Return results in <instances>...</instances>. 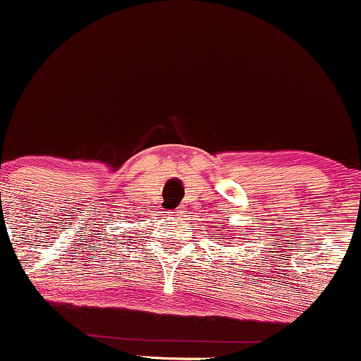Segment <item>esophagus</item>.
I'll list each match as a JSON object with an SVG mask.
<instances>
[{
	"instance_id": "esophagus-1",
	"label": "esophagus",
	"mask_w": 361,
	"mask_h": 361,
	"mask_svg": "<svg viewBox=\"0 0 361 361\" xmlns=\"http://www.w3.org/2000/svg\"><path fill=\"white\" fill-rule=\"evenodd\" d=\"M185 212H188V210H185L184 207H179V209H177L176 212H173V216L179 217V219H182V217H185Z\"/></svg>"
}]
</instances>
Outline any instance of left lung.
<instances>
[{"label":"left lung","instance_id":"obj_1","mask_svg":"<svg viewBox=\"0 0 361 361\" xmlns=\"http://www.w3.org/2000/svg\"><path fill=\"white\" fill-rule=\"evenodd\" d=\"M214 235H216V237H223V231L216 230V231H214Z\"/></svg>","mask_w":361,"mask_h":361}]
</instances>
